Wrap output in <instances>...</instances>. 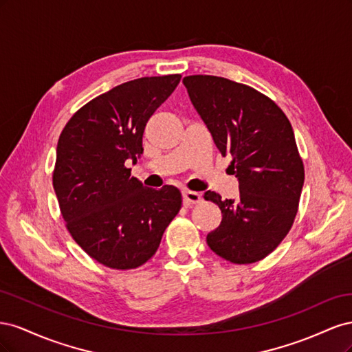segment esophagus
Returning <instances> with one entry per match:
<instances>
[{
	"instance_id": "esophagus-1",
	"label": "esophagus",
	"mask_w": 352,
	"mask_h": 352,
	"mask_svg": "<svg viewBox=\"0 0 352 352\" xmlns=\"http://www.w3.org/2000/svg\"><path fill=\"white\" fill-rule=\"evenodd\" d=\"M184 201L185 204H198V202L201 201V194L198 192H194V190H189V189H185L184 192Z\"/></svg>"
}]
</instances>
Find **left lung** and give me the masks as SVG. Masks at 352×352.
Wrapping results in <instances>:
<instances>
[{
  "label": "left lung",
  "mask_w": 352,
  "mask_h": 352,
  "mask_svg": "<svg viewBox=\"0 0 352 352\" xmlns=\"http://www.w3.org/2000/svg\"><path fill=\"white\" fill-rule=\"evenodd\" d=\"M184 85L239 180L235 199L204 194L221 210L208 247L233 264L257 263L278 248L298 212L304 164L292 126L273 100L248 85L210 74L186 76Z\"/></svg>",
  "instance_id": "left-lung-1"
}]
</instances>
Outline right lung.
I'll use <instances>...</instances> for the list:
<instances>
[{
	"label": "right lung",
	"mask_w": 352,
	"mask_h": 352,
	"mask_svg": "<svg viewBox=\"0 0 352 352\" xmlns=\"http://www.w3.org/2000/svg\"><path fill=\"white\" fill-rule=\"evenodd\" d=\"M180 78L124 82L85 104L58 138L52 186L61 216L74 242L105 267L146 263L182 207L177 188L142 186L124 164L144 153L146 122Z\"/></svg>",
	"instance_id": "obj_1"
}]
</instances>
